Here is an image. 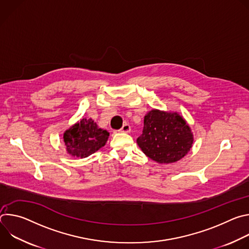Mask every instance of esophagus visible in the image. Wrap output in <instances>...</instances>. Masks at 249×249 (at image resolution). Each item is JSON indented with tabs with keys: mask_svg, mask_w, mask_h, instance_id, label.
<instances>
[{
	"mask_svg": "<svg viewBox=\"0 0 249 249\" xmlns=\"http://www.w3.org/2000/svg\"><path fill=\"white\" fill-rule=\"evenodd\" d=\"M130 131H131V127H130V125L127 124V123H125V124L122 126V128L119 130V132H121V133H129Z\"/></svg>",
	"mask_w": 249,
	"mask_h": 249,
	"instance_id": "34e87169",
	"label": "esophagus"
}]
</instances>
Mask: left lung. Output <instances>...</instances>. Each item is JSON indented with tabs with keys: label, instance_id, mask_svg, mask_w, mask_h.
<instances>
[{
	"label": "left lung",
	"instance_id": "left-lung-1",
	"mask_svg": "<svg viewBox=\"0 0 249 249\" xmlns=\"http://www.w3.org/2000/svg\"><path fill=\"white\" fill-rule=\"evenodd\" d=\"M193 141L191 129L182 116L153 109L144 118L143 133L137 139V144L151 160L171 163L188 154Z\"/></svg>",
	"mask_w": 249,
	"mask_h": 249
}]
</instances>
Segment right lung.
<instances>
[{
  "mask_svg": "<svg viewBox=\"0 0 249 249\" xmlns=\"http://www.w3.org/2000/svg\"><path fill=\"white\" fill-rule=\"evenodd\" d=\"M109 133L98 128L91 118H83L65 131L63 139L67 153L76 158H87L102 148Z\"/></svg>",
  "mask_w": 249,
  "mask_h": 249,
  "instance_id": "obj_1",
  "label": "right lung"
}]
</instances>
